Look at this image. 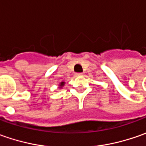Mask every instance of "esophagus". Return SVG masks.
<instances>
[{"label": "esophagus", "mask_w": 146, "mask_h": 146, "mask_svg": "<svg viewBox=\"0 0 146 146\" xmlns=\"http://www.w3.org/2000/svg\"><path fill=\"white\" fill-rule=\"evenodd\" d=\"M75 76H83V73H76V74H75Z\"/></svg>", "instance_id": "obj_1"}]
</instances>
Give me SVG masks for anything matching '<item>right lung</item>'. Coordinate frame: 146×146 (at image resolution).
<instances>
[{
    "mask_svg": "<svg viewBox=\"0 0 146 146\" xmlns=\"http://www.w3.org/2000/svg\"><path fill=\"white\" fill-rule=\"evenodd\" d=\"M63 85H64V82H62V83H61V84H60V86L62 87V86H63Z\"/></svg>",
    "mask_w": 146,
    "mask_h": 146,
    "instance_id": "obj_1",
    "label": "right lung"
}]
</instances>
